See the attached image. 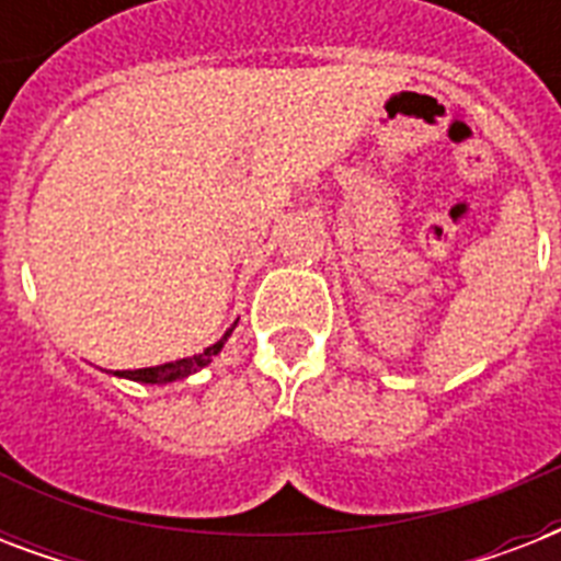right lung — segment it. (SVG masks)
I'll return each mask as SVG.
<instances>
[{"label":"right lung","mask_w":561,"mask_h":561,"mask_svg":"<svg viewBox=\"0 0 561 561\" xmlns=\"http://www.w3.org/2000/svg\"><path fill=\"white\" fill-rule=\"evenodd\" d=\"M232 334L229 329L218 343H211L209 350H203L201 355H192V358H183V360H174V364H162V367H145V369H125V373H116V375H125V378H134V381H142V383H169V381H178V378H186V375L197 373L209 364L220 350H224V343L227 337Z\"/></svg>","instance_id":"1"}]
</instances>
